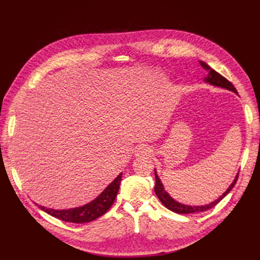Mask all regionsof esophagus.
<instances>
[{"instance_id":"obj_1","label":"esophagus","mask_w":260,"mask_h":260,"mask_svg":"<svg viewBox=\"0 0 260 260\" xmlns=\"http://www.w3.org/2000/svg\"><path fill=\"white\" fill-rule=\"evenodd\" d=\"M151 154H152V148L148 147L147 145L139 146L135 152L136 157H145V156H149Z\"/></svg>"}]
</instances>
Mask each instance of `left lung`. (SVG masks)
Listing matches in <instances>:
<instances>
[{"label": "left lung", "mask_w": 260, "mask_h": 260, "mask_svg": "<svg viewBox=\"0 0 260 260\" xmlns=\"http://www.w3.org/2000/svg\"><path fill=\"white\" fill-rule=\"evenodd\" d=\"M200 64L203 67V69L205 70L207 73V75L204 78V81L206 83H209L210 85H214V86H218V88H222L225 90H229L235 94H238L237 89L234 88L233 84L229 81L226 80L223 76L220 75L219 73H217L215 69H212L208 64H206L205 61H202L200 60ZM239 177V172L235 176L234 180L232 181V183L230 184V186L226 188L225 192L222 193V195H220L217 200H215L214 202H211L209 204H206V205H200V206H192V205H186V204H182L178 201H176L175 199H172L170 194L165 190V186L162 184V182L160 181L159 176L157 175V171L155 169V180H156V183H155V193L157 195V198L159 199V201L164 204L165 207H167L169 210L171 211H175L177 214H194V212H203L205 210H208L212 207H215L217 204L221 201L224 196L229 193L233 186L237 183V180Z\"/></svg>", "instance_id": "1"}]
</instances>
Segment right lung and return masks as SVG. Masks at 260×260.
Wrapping results in <instances>:
<instances>
[{
    "instance_id": "obj_1",
    "label": "right lung",
    "mask_w": 260,
    "mask_h": 260,
    "mask_svg": "<svg viewBox=\"0 0 260 260\" xmlns=\"http://www.w3.org/2000/svg\"><path fill=\"white\" fill-rule=\"evenodd\" d=\"M121 178H122V172L112 181V183L109 184L105 190L98 196V198L79 207L69 208V209H53V208H48V207L39 205L37 203L35 204L41 210L45 211L46 214H49L59 220H62V221L65 222H73V223L91 222L93 220L98 219L99 217L103 216L105 212L112 207L113 203L117 196V193L119 191Z\"/></svg>"
}]
</instances>
